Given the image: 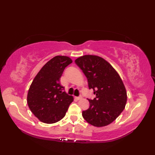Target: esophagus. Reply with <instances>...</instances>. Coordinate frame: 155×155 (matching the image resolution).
<instances>
[{"instance_id":"1","label":"esophagus","mask_w":155,"mask_h":155,"mask_svg":"<svg viewBox=\"0 0 155 155\" xmlns=\"http://www.w3.org/2000/svg\"><path fill=\"white\" fill-rule=\"evenodd\" d=\"M82 98H83V97H82L81 96H80V97H75V98H76V99H77V100H81V99H82Z\"/></svg>"}]
</instances>
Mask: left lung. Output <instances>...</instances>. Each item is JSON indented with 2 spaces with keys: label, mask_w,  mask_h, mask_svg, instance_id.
Returning a JSON list of instances; mask_svg holds the SVG:
<instances>
[{
  "label": "left lung",
  "mask_w": 155,
  "mask_h": 155,
  "mask_svg": "<svg viewBox=\"0 0 155 155\" xmlns=\"http://www.w3.org/2000/svg\"><path fill=\"white\" fill-rule=\"evenodd\" d=\"M75 62L96 95L93 100L88 99L90 107L83 111V118L97 127L112 123L123 112L127 101L126 88L119 74L109 62L98 56L84 55Z\"/></svg>",
  "instance_id": "left-lung-1"
}]
</instances>
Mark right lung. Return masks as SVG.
<instances>
[{"mask_svg":"<svg viewBox=\"0 0 155 155\" xmlns=\"http://www.w3.org/2000/svg\"><path fill=\"white\" fill-rule=\"evenodd\" d=\"M67 56H56L36 75L29 88L27 103L30 110L44 123L52 124L65 116L73 97L63 92L60 83L64 68L72 63Z\"/></svg>","mask_w":155,"mask_h":155,"instance_id":"add662e5","label":"right lung"}]
</instances>
